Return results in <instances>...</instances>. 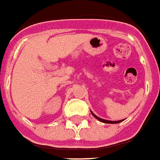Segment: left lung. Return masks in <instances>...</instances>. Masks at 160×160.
Instances as JSON below:
<instances>
[{
	"label": "left lung",
	"mask_w": 160,
	"mask_h": 160,
	"mask_svg": "<svg viewBox=\"0 0 160 160\" xmlns=\"http://www.w3.org/2000/svg\"><path fill=\"white\" fill-rule=\"evenodd\" d=\"M91 113H92V115L94 117H95L96 119H98V121H102V122H103V123H107V124H116V123H120V122H121V121H123L124 120H121V121H107V120H104V119H102L100 118V117H98V116H96L95 114H93L92 112H91Z\"/></svg>",
	"instance_id": "obj_1"
}]
</instances>
